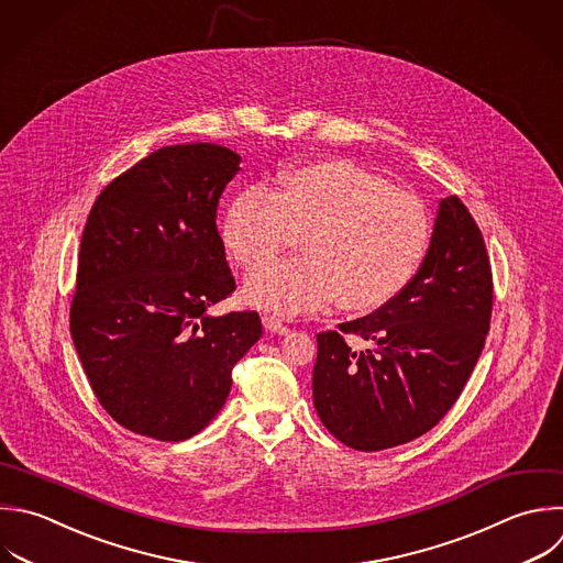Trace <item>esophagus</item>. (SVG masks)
Segmentation results:
<instances>
[{"label": "esophagus", "mask_w": 563, "mask_h": 563, "mask_svg": "<svg viewBox=\"0 0 563 563\" xmlns=\"http://www.w3.org/2000/svg\"><path fill=\"white\" fill-rule=\"evenodd\" d=\"M262 323H264V328H266L268 332H273V334H288V332H290V328H288L286 323H282L277 317H273V314H264V317H262Z\"/></svg>", "instance_id": "1"}]
</instances>
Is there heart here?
I'll use <instances>...</instances> for the list:
<instances>
[{"mask_svg": "<svg viewBox=\"0 0 563 563\" xmlns=\"http://www.w3.org/2000/svg\"><path fill=\"white\" fill-rule=\"evenodd\" d=\"M307 253L246 282L249 301L279 314L323 308L374 310L400 295L427 260L433 218L416 194L343 158L284 172L273 191L244 187L222 220V240L246 271L264 266L298 235Z\"/></svg>", "mask_w": 563, "mask_h": 563, "instance_id": "1", "label": "heart"}]
</instances>
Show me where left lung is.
Listing matches in <instances>:
<instances>
[{"label": "left lung", "instance_id": "1", "mask_svg": "<svg viewBox=\"0 0 563 563\" xmlns=\"http://www.w3.org/2000/svg\"><path fill=\"white\" fill-rule=\"evenodd\" d=\"M493 273L479 227L444 198L424 264L367 317L317 334L314 409L356 451L405 444L440 422L462 394L486 341ZM347 335L363 338L356 351Z\"/></svg>", "mask_w": 563, "mask_h": 563}]
</instances>
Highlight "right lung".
<instances>
[{
	"label": "right lung",
	"instance_id": "right-lung-1",
	"mask_svg": "<svg viewBox=\"0 0 563 563\" xmlns=\"http://www.w3.org/2000/svg\"><path fill=\"white\" fill-rule=\"evenodd\" d=\"M240 172L227 147L152 152L90 209L70 332L90 387L125 429L165 442L202 431L262 336L255 310L207 314L235 290L218 200Z\"/></svg>",
	"mask_w": 563,
	"mask_h": 563
}]
</instances>
